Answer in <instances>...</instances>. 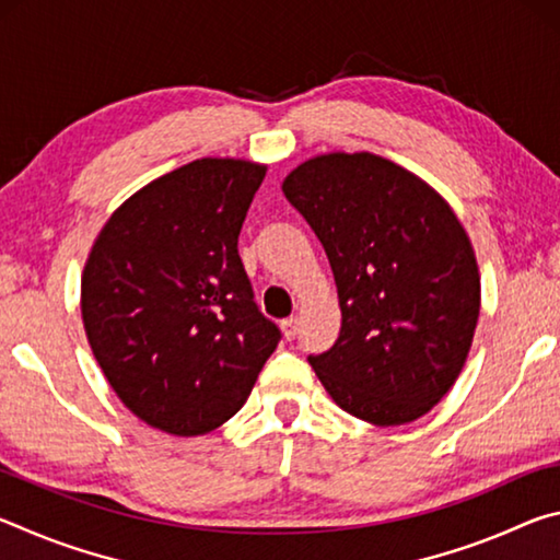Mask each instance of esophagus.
I'll list each match as a JSON object with an SVG mask.
<instances>
[{"label": "esophagus", "instance_id": "34e87169", "mask_svg": "<svg viewBox=\"0 0 560 560\" xmlns=\"http://www.w3.org/2000/svg\"><path fill=\"white\" fill-rule=\"evenodd\" d=\"M281 330H283V338H296V334H299V318L296 316H291V318H287V320H281Z\"/></svg>", "mask_w": 560, "mask_h": 560}]
</instances>
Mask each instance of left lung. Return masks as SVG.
Returning <instances> with one entry per match:
<instances>
[{"mask_svg":"<svg viewBox=\"0 0 560 560\" xmlns=\"http://www.w3.org/2000/svg\"><path fill=\"white\" fill-rule=\"evenodd\" d=\"M283 195L324 244L340 334L308 355L326 393L377 428L428 415L467 363L481 283L447 200L373 153H326L291 170Z\"/></svg>","mask_w":560,"mask_h":560,"instance_id":"1","label":"left lung"}]
</instances>
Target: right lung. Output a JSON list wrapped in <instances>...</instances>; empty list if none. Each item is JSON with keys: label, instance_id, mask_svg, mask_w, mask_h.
I'll list each match as a JSON object with an SVG mask.
<instances>
[{"label": "right lung", "instance_id": "right-lung-1", "mask_svg": "<svg viewBox=\"0 0 560 560\" xmlns=\"http://www.w3.org/2000/svg\"><path fill=\"white\" fill-rule=\"evenodd\" d=\"M264 175L252 160H192L130 195L91 246L83 328L113 390L150 428L217 430L279 346L236 252Z\"/></svg>", "mask_w": 560, "mask_h": 560}]
</instances>
